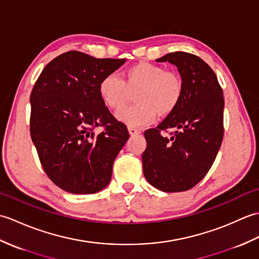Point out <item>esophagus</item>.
Returning a JSON list of instances; mask_svg holds the SVG:
<instances>
[{"mask_svg":"<svg viewBox=\"0 0 259 259\" xmlns=\"http://www.w3.org/2000/svg\"><path fill=\"white\" fill-rule=\"evenodd\" d=\"M128 130H129V134L131 136H135V135H139L141 134V131L137 128H134V126H128Z\"/></svg>","mask_w":259,"mask_h":259,"instance_id":"1","label":"esophagus"}]
</instances>
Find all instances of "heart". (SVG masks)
<instances>
[{"label": "heart", "mask_w": 259, "mask_h": 259, "mask_svg": "<svg viewBox=\"0 0 259 259\" xmlns=\"http://www.w3.org/2000/svg\"><path fill=\"white\" fill-rule=\"evenodd\" d=\"M137 92L138 103L125 107L115 113L121 122L130 126L147 125L161 114L171 112L183 95V81L174 71H166L160 65L142 62L126 70L125 80L118 73L104 76L99 84L103 102L111 109L122 108L128 101L130 91Z\"/></svg>", "instance_id": "heart-1"}]
</instances>
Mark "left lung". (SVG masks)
<instances>
[{"label": "left lung", "instance_id": "8db88e82", "mask_svg": "<svg viewBox=\"0 0 259 259\" xmlns=\"http://www.w3.org/2000/svg\"><path fill=\"white\" fill-rule=\"evenodd\" d=\"M178 68L183 95L157 128L145 131L142 166L148 183L164 192L186 191L205 177L224 137V96L217 76L199 57L174 52L156 60ZM175 128L170 139L160 133Z\"/></svg>", "mask_w": 259, "mask_h": 259}]
</instances>
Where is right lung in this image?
<instances>
[{
  "label": "right lung",
  "instance_id": "obj_1",
  "mask_svg": "<svg viewBox=\"0 0 259 259\" xmlns=\"http://www.w3.org/2000/svg\"><path fill=\"white\" fill-rule=\"evenodd\" d=\"M124 62L69 51L48 63L33 87L32 141L48 177L71 194L108 186L114 159L129 139L99 93L101 80ZM98 126L104 128L99 134Z\"/></svg>",
  "mask_w": 259,
  "mask_h": 259
}]
</instances>
